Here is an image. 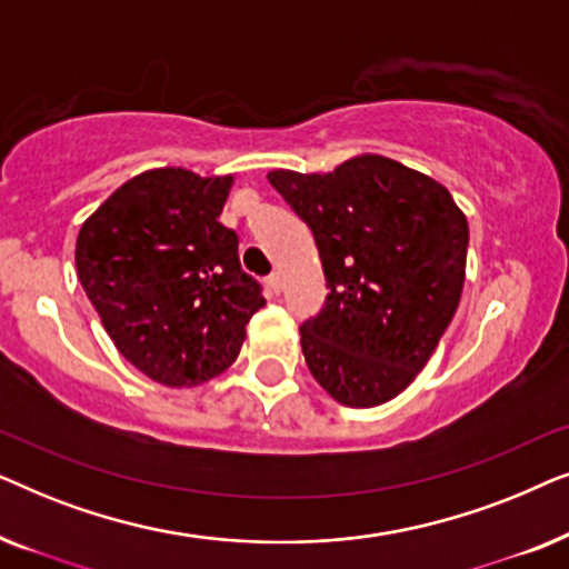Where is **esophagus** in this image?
<instances>
[{
	"mask_svg": "<svg viewBox=\"0 0 569 569\" xmlns=\"http://www.w3.org/2000/svg\"><path fill=\"white\" fill-rule=\"evenodd\" d=\"M267 284H269V290L271 292H282V287H284V277H282V271H271V274L267 277Z\"/></svg>",
	"mask_w": 569,
	"mask_h": 569,
	"instance_id": "1",
	"label": "esophagus"
}]
</instances>
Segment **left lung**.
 <instances>
[{"label": "left lung", "mask_w": 569, "mask_h": 569, "mask_svg": "<svg viewBox=\"0 0 569 569\" xmlns=\"http://www.w3.org/2000/svg\"><path fill=\"white\" fill-rule=\"evenodd\" d=\"M267 178L313 230L329 284L321 313L300 326L310 372L345 407L391 401L453 321L466 214L446 186L383 154H357L331 173Z\"/></svg>", "instance_id": "obj_1"}]
</instances>
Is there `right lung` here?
<instances>
[{
  "mask_svg": "<svg viewBox=\"0 0 569 569\" xmlns=\"http://www.w3.org/2000/svg\"><path fill=\"white\" fill-rule=\"evenodd\" d=\"M232 176L144 170L116 189L77 236V277L127 360L168 388L228 370L263 308L240 269L238 236L217 220Z\"/></svg>",
  "mask_w": 569,
  "mask_h": 569,
  "instance_id": "right-lung-1",
  "label": "right lung"
}]
</instances>
